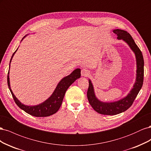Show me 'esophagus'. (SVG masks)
Segmentation results:
<instances>
[{
	"label": "esophagus",
	"mask_w": 151,
	"mask_h": 151,
	"mask_svg": "<svg viewBox=\"0 0 151 151\" xmlns=\"http://www.w3.org/2000/svg\"><path fill=\"white\" fill-rule=\"evenodd\" d=\"M89 71L88 70H87L86 68H83L81 70V76H84V77H87L89 75Z\"/></svg>",
	"instance_id": "esophagus-1"
}]
</instances>
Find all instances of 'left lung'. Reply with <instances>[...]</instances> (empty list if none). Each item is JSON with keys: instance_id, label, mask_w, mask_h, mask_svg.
<instances>
[{"instance_id": "8db88e82", "label": "left lung", "mask_w": 151, "mask_h": 151, "mask_svg": "<svg viewBox=\"0 0 151 151\" xmlns=\"http://www.w3.org/2000/svg\"><path fill=\"white\" fill-rule=\"evenodd\" d=\"M113 33L117 35L118 40H122L126 42L135 55L137 62V74L135 83L131 89L130 93L127 96L118 100L116 101L107 103L99 101L96 98L94 93V87L91 83V81L89 79V88L87 92V96L89 104L93 107L94 110L98 113L106 115H115L117 114L125 111L133 104L135 98L142 86L143 85L144 81V58L140 50L137 47L132 38L131 35L127 31L122 29H114Z\"/></svg>"}]
</instances>
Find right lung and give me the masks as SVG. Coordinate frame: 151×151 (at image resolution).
<instances>
[{
	"label": "right lung",
	"mask_w": 151,
	"mask_h": 151,
	"mask_svg": "<svg viewBox=\"0 0 151 151\" xmlns=\"http://www.w3.org/2000/svg\"><path fill=\"white\" fill-rule=\"evenodd\" d=\"M25 36L24 38H25ZM24 38L22 39V40L24 39ZM17 50L14 52V53L12 54L10 60V63L11 62L13 56L14 55L15 53L17 51ZM80 77L81 69L80 68H76V69L73 71L70 75L63 77V78L59 82L52 94L50 96L46 101H45L44 102L40 104L35 105V106H27V105L21 103L15 96V95L14 94L11 89L10 86L9 70L7 76V84L9 89L12 94L14 100V101L17 106L21 109L24 110L25 112L29 114V115L32 116L36 117H45L53 115L54 113H55L58 110L62 103L63 99L64 98L66 91L73 83H74V81L80 78Z\"/></svg>",
	"instance_id": "add662e5"
}]
</instances>
